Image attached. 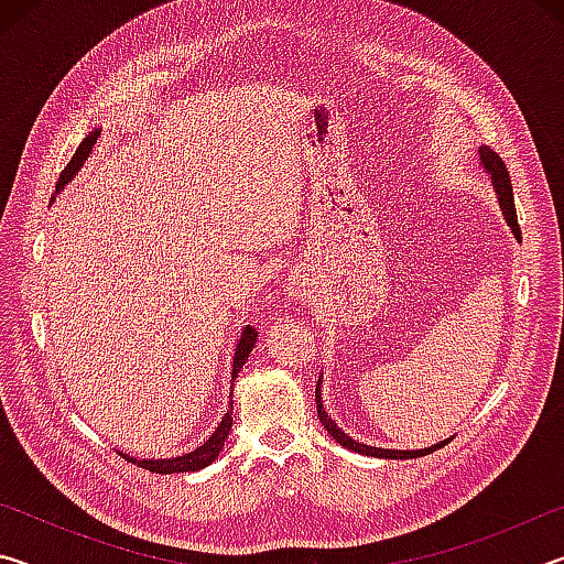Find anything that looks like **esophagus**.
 <instances>
[{"mask_svg": "<svg viewBox=\"0 0 564 564\" xmlns=\"http://www.w3.org/2000/svg\"><path fill=\"white\" fill-rule=\"evenodd\" d=\"M293 289H295V291H299V293H301V283H299V281H293Z\"/></svg>", "mask_w": 564, "mask_h": 564, "instance_id": "1", "label": "esophagus"}]
</instances>
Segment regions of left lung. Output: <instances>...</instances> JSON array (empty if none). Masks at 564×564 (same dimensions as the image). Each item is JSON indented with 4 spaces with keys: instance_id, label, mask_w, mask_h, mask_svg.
I'll list each match as a JSON object with an SVG mask.
<instances>
[{
    "instance_id": "1",
    "label": "left lung",
    "mask_w": 564,
    "mask_h": 564,
    "mask_svg": "<svg viewBox=\"0 0 564 564\" xmlns=\"http://www.w3.org/2000/svg\"><path fill=\"white\" fill-rule=\"evenodd\" d=\"M477 159H480V166L485 169V174L490 176L492 181V188H495V196H498V204L502 208V216L505 221H508L512 236L518 238L522 243V236H520V226H518V212H514V196H512V184H510V174L508 169H505L502 159L495 154L490 147H477ZM316 405H318V417L326 431L333 435V441L340 443L343 447H348L352 453H360V455H368V457H380V460H408V457H423V455H431L437 447H443L445 443H451L453 437H447V441L435 443L431 447H420V451H386V447H373V445H362L358 441H352L350 435H346L338 427L336 420H333L326 408H323V398H321V378H318V386H316Z\"/></svg>"
}]
</instances>
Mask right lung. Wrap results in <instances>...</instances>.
<instances>
[{"label": "right lung", "mask_w": 564, "mask_h": 564, "mask_svg": "<svg viewBox=\"0 0 564 564\" xmlns=\"http://www.w3.org/2000/svg\"><path fill=\"white\" fill-rule=\"evenodd\" d=\"M101 137V129H94L89 131V137L82 141L79 149H76V154L72 156L69 164H66V169L62 171L59 181H56V194L69 184V181L79 174V169L84 166V161L89 159L94 144H97V139ZM256 338H259V333H256V328H246L241 330V338H238L236 343V352H234V368H231V386L236 376L241 373L243 362L248 360V352L253 350L256 346ZM234 395V393H231ZM234 425V400H231V408L226 410V415L221 417V423H218L216 431L212 433V437L204 445H198L196 451H191L186 455H178V457H169V460H137V457H131L127 453H121L123 457H127L129 463H137L139 467H147L149 473H161V475H171V473H196V470H204L206 465H212L218 453L224 451V443L228 437V431H231Z\"/></svg>", "instance_id": "right-lung-1"}]
</instances>
